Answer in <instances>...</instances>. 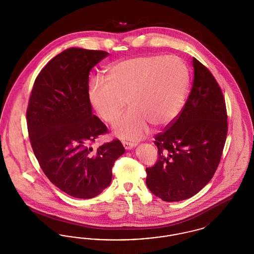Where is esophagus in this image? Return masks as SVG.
Masks as SVG:
<instances>
[{
    "label": "esophagus",
    "mask_w": 254,
    "mask_h": 254,
    "mask_svg": "<svg viewBox=\"0 0 254 254\" xmlns=\"http://www.w3.org/2000/svg\"><path fill=\"white\" fill-rule=\"evenodd\" d=\"M123 145L124 147L127 149V150H129V149H132L135 147V145L132 143H129V142H126V141H123Z\"/></svg>",
    "instance_id": "1"
}]
</instances>
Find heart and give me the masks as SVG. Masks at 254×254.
Instances as JSON below:
<instances>
[{
    "label": "heart",
    "instance_id": "1",
    "mask_svg": "<svg viewBox=\"0 0 254 254\" xmlns=\"http://www.w3.org/2000/svg\"><path fill=\"white\" fill-rule=\"evenodd\" d=\"M107 80L90 82V103L104 121L113 124L128 101L131 109L117 123L114 132L136 142L148 133L149 124L162 127L176 120L185 104L190 76L179 57L155 54L113 64Z\"/></svg>",
    "mask_w": 254,
    "mask_h": 254
}]
</instances>
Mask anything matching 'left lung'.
<instances>
[{
	"label": "left lung",
	"mask_w": 254,
	"mask_h": 254,
	"mask_svg": "<svg viewBox=\"0 0 254 254\" xmlns=\"http://www.w3.org/2000/svg\"><path fill=\"white\" fill-rule=\"evenodd\" d=\"M193 85L179 117L154 144L159 157L145 169L148 190L165 202H179L198 193L211 180L228 133L225 99L215 78L192 59Z\"/></svg>",
	"instance_id": "left-lung-1"
}]
</instances>
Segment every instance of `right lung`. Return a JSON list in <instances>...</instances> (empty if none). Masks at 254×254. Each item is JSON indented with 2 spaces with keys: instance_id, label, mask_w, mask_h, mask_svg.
Masks as SVG:
<instances>
[{
  "instance_id": "1",
  "label": "right lung",
  "mask_w": 254,
  "mask_h": 254,
  "mask_svg": "<svg viewBox=\"0 0 254 254\" xmlns=\"http://www.w3.org/2000/svg\"><path fill=\"white\" fill-rule=\"evenodd\" d=\"M109 55L103 50L65 49L42 69L26 111L37 160L49 181L75 198L90 199L112 179L114 162L125 153L119 140L90 146L107 127L92 114L88 75Z\"/></svg>"
}]
</instances>
